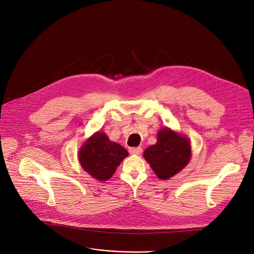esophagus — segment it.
I'll list each match as a JSON object with an SVG mask.
<instances>
[{
	"label": "esophagus",
	"mask_w": 254,
	"mask_h": 254,
	"mask_svg": "<svg viewBox=\"0 0 254 254\" xmlns=\"http://www.w3.org/2000/svg\"><path fill=\"white\" fill-rule=\"evenodd\" d=\"M128 151H129L130 154H141L142 148L140 147V146H139V147H130L128 149Z\"/></svg>",
	"instance_id": "34e87169"
}]
</instances>
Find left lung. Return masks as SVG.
<instances>
[{
  "label": "left lung",
  "instance_id": "left-lung-1",
  "mask_svg": "<svg viewBox=\"0 0 254 254\" xmlns=\"http://www.w3.org/2000/svg\"><path fill=\"white\" fill-rule=\"evenodd\" d=\"M190 143L185 137L169 128L157 134V142L144 151L147 161L159 179H169L189 164Z\"/></svg>",
  "mask_w": 254,
  "mask_h": 254
}]
</instances>
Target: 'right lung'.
Returning a JSON list of instances; mask_svg holds the SVG:
<instances>
[{
  "label": "right lung",
  "instance_id": "right-lung-1",
  "mask_svg": "<svg viewBox=\"0 0 254 254\" xmlns=\"http://www.w3.org/2000/svg\"><path fill=\"white\" fill-rule=\"evenodd\" d=\"M128 152L122 145L109 140L104 132H96L90 137L79 151L81 167L101 181L112 177L113 173Z\"/></svg>",
  "mask_w": 254,
  "mask_h": 254
}]
</instances>
